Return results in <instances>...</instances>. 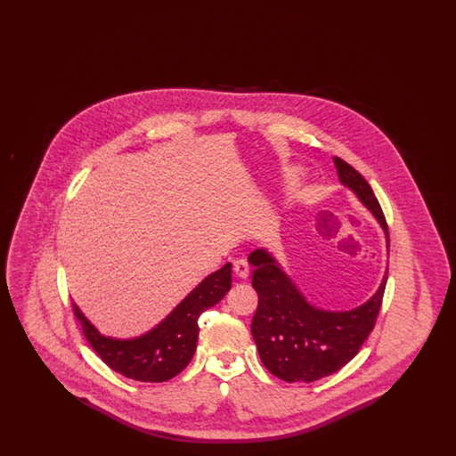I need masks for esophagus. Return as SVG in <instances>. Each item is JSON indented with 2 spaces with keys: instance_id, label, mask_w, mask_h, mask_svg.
<instances>
[{
  "instance_id": "1",
  "label": "esophagus",
  "mask_w": 456,
  "mask_h": 456,
  "mask_svg": "<svg viewBox=\"0 0 456 456\" xmlns=\"http://www.w3.org/2000/svg\"><path fill=\"white\" fill-rule=\"evenodd\" d=\"M232 270H234V273H236V277L238 279H248L249 277V265H248V261L246 260H236L232 263Z\"/></svg>"
}]
</instances>
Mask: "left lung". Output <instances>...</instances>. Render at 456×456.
Masks as SVG:
<instances>
[{"mask_svg":"<svg viewBox=\"0 0 456 456\" xmlns=\"http://www.w3.org/2000/svg\"><path fill=\"white\" fill-rule=\"evenodd\" d=\"M333 162L340 181L387 231L390 246L387 218L368 181L340 157H333ZM249 263L255 266L251 282L258 294L251 333L263 366L273 376L287 383H313L355 357L376 325L388 273L368 303L352 311L331 313L307 303L265 249L253 251Z\"/></svg>","mask_w":456,"mask_h":456,"instance_id":"1","label":"left lung"}]
</instances>
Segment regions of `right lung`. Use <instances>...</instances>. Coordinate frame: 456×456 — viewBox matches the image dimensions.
<instances>
[{
  "instance_id": "right-lung-1",
  "label": "right lung",
  "mask_w": 456,
  "mask_h": 456,
  "mask_svg": "<svg viewBox=\"0 0 456 456\" xmlns=\"http://www.w3.org/2000/svg\"><path fill=\"white\" fill-rule=\"evenodd\" d=\"M229 289L231 263L208 275L160 325L133 340L102 337L75 304L71 309L90 347L109 368L134 381L162 383L190 364L198 342V318L203 311L216 305Z\"/></svg>"
}]
</instances>
